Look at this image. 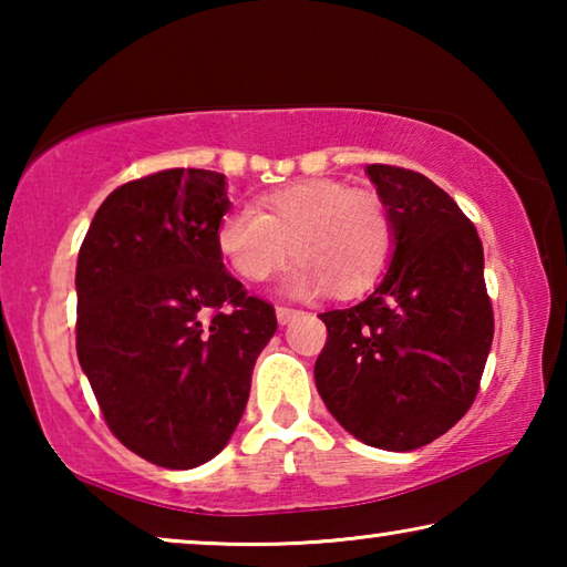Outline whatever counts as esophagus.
Here are the masks:
<instances>
[{
  "instance_id": "1",
  "label": "esophagus",
  "mask_w": 567,
  "mask_h": 567,
  "mask_svg": "<svg viewBox=\"0 0 567 567\" xmlns=\"http://www.w3.org/2000/svg\"><path fill=\"white\" fill-rule=\"evenodd\" d=\"M297 315H300V310H295V307H287V305H280L277 307V322L280 324H287V322H292Z\"/></svg>"
}]
</instances>
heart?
<instances>
[{"label": "heart", "mask_w": 567, "mask_h": 567, "mask_svg": "<svg viewBox=\"0 0 567 567\" xmlns=\"http://www.w3.org/2000/svg\"><path fill=\"white\" fill-rule=\"evenodd\" d=\"M215 243L225 262L247 282H265L292 255L285 280L297 295L330 290L352 297L388 270L395 227L372 192L338 179H302L260 199V213L239 207L219 219Z\"/></svg>", "instance_id": "obj_1"}]
</instances>
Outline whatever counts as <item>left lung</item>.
<instances>
[{"label": "left lung", "mask_w": 567, "mask_h": 567, "mask_svg": "<svg viewBox=\"0 0 567 567\" xmlns=\"http://www.w3.org/2000/svg\"><path fill=\"white\" fill-rule=\"evenodd\" d=\"M395 227V255L368 300L322 312L315 385L364 445L408 453L475 402L493 344L483 243L453 197L420 172L368 165Z\"/></svg>", "instance_id": "8db88e82"}]
</instances>
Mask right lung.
<instances>
[{"label": "right lung", "mask_w": 567, "mask_h": 567, "mask_svg": "<svg viewBox=\"0 0 567 567\" xmlns=\"http://www.w3.org/2000/svg\"><path fill=\"white\" fill-rule=\"evenodd\" d=\"M225 175L162 169L104 199L76 260V358L120 443L147 463L213 460L243 417L275 307L225 270Z\"/></svg>", "instance_id": "add662e5"}]
</instances>
